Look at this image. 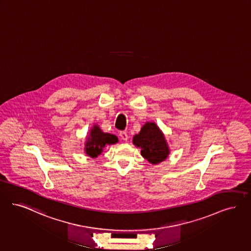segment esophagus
<instances>
[{"mask_svg": "<svg viewBox=\"0 0 251 251\" xmlns=\"http://www.w3.org/2000/svg\"><path fill=\"white\" fill-rule=\"evenodd\" d=\"M120 136H121V139H122V140H128V134H127L126 131H121L120 132Z\"/></svg>", "mask_w": 251, "mask_h": 251, "instance_id": "obj_1", "label": "esophagus"}]
</instances>
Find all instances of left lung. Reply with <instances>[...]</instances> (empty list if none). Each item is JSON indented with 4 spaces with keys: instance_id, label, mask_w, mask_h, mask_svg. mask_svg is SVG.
<instances>
[{
    "instance_id": "left-lung-1",
    "label": "left lung",
    "mask_w": 251,
    "mask_h": 251,
    "mask_svg": "<svg viewBox=\"0 0 251 251\" xmlns=\"http://www.w3.org/2000/svg\"><path fill=\"white\" fill-rule=\"evenodd\" d=\"M133 144L141 149V155L152 164L163 161L169 154L164 135L154 122H147L138 134L132 139Z\"/></svg>"
}]
</instances>
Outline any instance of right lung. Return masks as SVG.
<instances>
[{"instance_id": "right-lung-1", "label": "right lung", "mask_w": 251, "mask_h": 251, "mask_svg": "<svg viewBox=\"0 0 251 251\" xmlns=\"http://www.w3.org/2000/svg\"><path fill=\"white\" fill-rule=\"evenodd\" d=\"M118 143V137L114 134L104 133L100 130L98 126H94L90 130V137L86 143V153L91 157L96 158L100 155L105 145H112Z\"/></svg>"}]
</instances>
